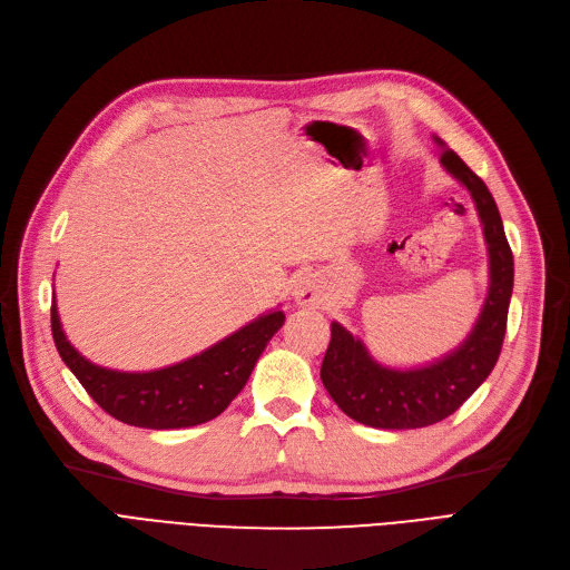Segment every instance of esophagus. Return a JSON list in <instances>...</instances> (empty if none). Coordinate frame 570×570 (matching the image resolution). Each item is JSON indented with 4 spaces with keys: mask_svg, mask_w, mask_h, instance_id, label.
Here are the masks:
<instances>
[{
    "mask_svg": "<svg viewBox=\"0 0 570 570\" xmlns=\"http://www.w3.org/2000/svg\"><path fill=\"white\" fill-rule=\"evenodd\" d=\"M293 298L298 305H321L324 303V291H321L318 282L312 275H307L295 282Z\"/></svg>",
    "mask_w": 570,
    "mask_h": 570,
    "instance_id": "34e87169",
    "label": "esophagus"
}]
</instances>
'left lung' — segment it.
<instances>
[{
    "label": "left lung",
    "mask_w": 570,
    "mask_h": 570,
    "mask_svg": "<svg viewBox=\"0 0 570 570\" xmlns=\"http://www.w3.org/2000/svg\"><path fill=\"white\" fill-rule=\"evenodd\" d=\"M440 146V165L473 197L489 254V288L473 331L444 356L416 365L391 367L373 358L361 337L337 321L331 324V344L321 363L324 382L337 407L354 422L373 429H424L456 412L489 377L501 354L508 307L512 298L514 263L503 220L484 181L452 148Z\"/></svg>",
    "instance_id": "1"
}]
</instances>
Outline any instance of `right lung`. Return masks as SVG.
Here are the masks:
<instances>
[{
  "label": "right lung",
  "instance_id": "add662e5",
  "mask_svg": "<svg viewBox=\"0 0 570 570\" xmlns=\"http://www.w3.org/2000/svg\"><path fill=\"white\" fill-rule=\"evenodd\" d=\"M284 312L269 309L209 350L175 365L122 373L90 363L67 340L58 305H51V328L58 352L90 399L122 424L139 429H188L212 422L249 380L267 342L284 326Z\"/></svg>",
  "mask_w": 570,
  "mask_h": 570
}]
</instances>
